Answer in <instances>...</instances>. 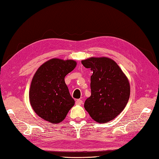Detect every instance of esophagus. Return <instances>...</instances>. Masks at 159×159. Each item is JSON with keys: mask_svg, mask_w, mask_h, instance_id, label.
I'll use <instances>...</instances> for the list:
<instances>
[{"mask_svg": "<svg viewBox=\"0 0 159 159\" xmlns=\"http://www.w3.org/2000/svg\"><path fill=\"white\" fill-rule=\"evenodd\" d=\"M83 104V101L81 100H76V104H78V105H80V104Z\"/></svg>", "mask_w": 159, "mask_h": 159, "instance_id": "34e87169", "label": "esophagus"}]
</instances>
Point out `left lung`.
I'll return each instance as SVG.
<instances>
[{"label":"left lung","instance_id":"8db88e82","mask_svg":"<svg viewBox=\"0 0 159 159\" xmlns=\"http://www.w3.org/2000/svg\"><path fill=\"white\" fill-rule=\"evenodd\" d=\"M91 76V96L84 107L92 119L99 123L113 120L124 110L130 97L128 78L113 59L107 57H91L81 61Z\"/></svg>","mask_w":159,"mask_h":159}]
</instances>
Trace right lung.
Segmentation results:
<instances>
[{
    "instance_id": "obj_1",
    "label": "right lung",
    "mask_w": 159,
    "mask_h": 159,
    "mask_svg": "<svg viewBox=\"0 0 159 159\" xmlns=\"http://www.w3.org/2000/svg\"><path fill=\"white\" fill-rule=\"evenodd\" d=\"M74 60L54 58L43 63L33 76L29 100L33 111L42 119L57 124L65 119L74 105L65 76L75 68Z\"/></svg>"
}]
</instances>
